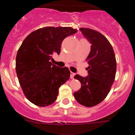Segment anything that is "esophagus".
Segmentation results:
<instances>
[{
  "mask_svg": "<svg viewBox=\"0 0 135 135\" xmlns=\"http://www.w3.org/2000/svg\"><path fill=\"white\" fill-rule=\"evenodd\" d=\"M74 75H75V74H74V73H73V72H70V78L73 79Z\"/></svg>",
  "mask_w": 135,
  "mask_h": 135,
  "instance_id": "esophagus-1",
  "label": "esophagus"
}]
</instances>
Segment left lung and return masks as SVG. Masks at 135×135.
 Segmentation results:
<instances>
[{"label":"left lung","instance_id":"8db88e82","mask_svg":"<svg viewBox=\"0 0 135 135\" xmlns=\"http://www.w3.org/2000/svg\"><path fill=\"white\" fill-rule=\"evenodd\" d=\"M80 30L91 46L86 59L89 74L85 78L74 76L81 86L74 96L80 104L92 107L104 100L110 92L115 80L116 60L112 46L104 35L89 28Z\"/></svg>","mask_w":135,"mask_h":135}]
</instances>
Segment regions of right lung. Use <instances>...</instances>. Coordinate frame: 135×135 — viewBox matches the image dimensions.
I'll use <instances>...</instances> for the list:
<instances>
[{
  "mask_svg": "<svg viewBox=\"0 0 135 135\" xmlns=\"http://www.w3.org/2000/svg\"><path fill=\"white\" fill-rule=\"evenodd\" d=\"M77 32L72 27H46L28 35L17 51L16 70L27 99L38 107L54 103L59 88L70 76L67 67L51 63L52 55L61 52L64 39Z\"/></svg>",
  "mask_w": 135,
  "mask_h": 135,
  "instance_id": "add662e5",
  "label": "right lung"
}]
</instances>
